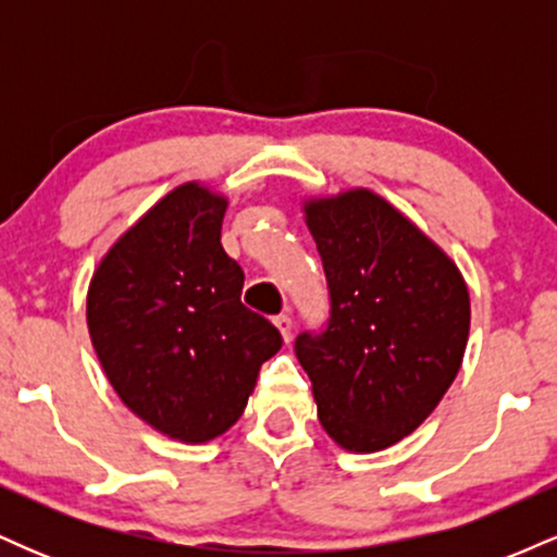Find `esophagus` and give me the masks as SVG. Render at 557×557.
Returning a JSON list of instances; mask_svg holds the SVG:
<instances>
[{"instance_id": "34e87169", "label": "esophagus", "mask_w": 557, "mask_h": 557, "mask_svg": "<svg viewBox=\"0 0 557 557\" xmlns=\"http://www.w3.org/2000/svg\"><path fill=\"white\" fill-rule=\"evenodd\" d=\"M274 324H277L280 335H283L285 343H290V335H293V319L287 314H280L277 319H274Z\"/></svg>"}]
</instances>
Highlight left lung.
I'll return each instance as SVG.
<instances>
[{"label": "left lung", "mask_w": 557, "mask_h": 557, "mask_svg": "<svg viewBox=\"0 0 557 557\" xmlns=\"http://www.w3.org/2000/svg\"><path fill=\"white\" fill-rule=\"evenodd\" d=\"M332 311L298 335L317 417L343 450L376 453L408 437L461 369L471 300L458 264L387 198L348 188L300 201Z\"/></svg>", "instance_id": "obj_1"}]
</instances>
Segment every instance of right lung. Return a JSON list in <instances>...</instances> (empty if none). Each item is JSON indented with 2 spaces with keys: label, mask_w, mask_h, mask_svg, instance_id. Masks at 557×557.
Wrapping results in <instances>:
<instances>
[{
  "label": "right lung",
  "mask_w": 557,
  "mask_h": 557,
  "mask_svg": "<svg viewBox=\"0 0 557 557\" xmlns=\"http://www.w3.org/2000/svg\"><path fill=\"white\" fill-rule=\"evenodd\" d=\"M227 203L212 185H177L112 243L88 283V335L114 393L185 445L222 437L283 348L270 319L240 304L243 270L220 243Z\"/></svg>",
  "instance_id": "1"
}]
</instances>
